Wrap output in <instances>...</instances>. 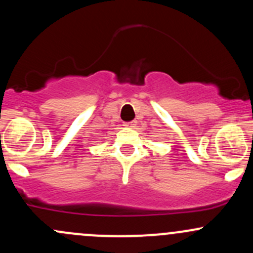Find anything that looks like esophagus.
<instances>
[{"label": "esophagus", "mask_w": 253, "mask_h": 253, "mask_svg": "<svg viewBox=\"0 0 253 253\" xmlns=\"http://www.w3.org/2000/svg\"><path fill=\"white\" fill-rule=\"evenodd\" d=\"M125 127H127V128H132V127L135 126V121H131V122H125L124 125Z\"/></svg>", "instance_id": "obj_1"}]
</instances>
